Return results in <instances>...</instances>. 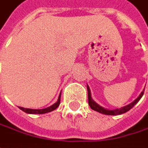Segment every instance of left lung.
I'll return each instance as SVG.
<instances>
[{
	"label": "left lung",
	"instance_id": "1",
	"mask_svg": "<svg viewBox=\"0 0 148 148\" xmlns=\"http://www.w3.org/2000/svg\"><path fill=\"white\" fill-rule=\"evenodd\" d=\"M87 90L88 103H89V106L90 107V108L93 109V110H95V111H97V112H99V113H101V114H107V115H119V114H122L126 113L127 111H129L130 109H131V108L136 104V102H138V101L141 99V97H142L143 94H144V90H143L141 94H140V96H139L135 101H133V102H131L130 104L127 105V106H125V107H123V108H118V109H114V110H108V109H105V108H101V106H99L97 103H96L95 101L92 100V98H91V97H90V88H89L88 86Z\"/></svg>",
	"mask_w": 148,
	"mask_h": 148
}]
</instances>
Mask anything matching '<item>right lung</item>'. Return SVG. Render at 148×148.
Segmentation results:
<instances>
[{"instance_id": "right-lung-1", "label": "right lung", "mask_w": 148, "mask_h": 148, "mask_svg": "<svg viewBox=\"0 0 148 148\" xmlns=\"http://www.w3.org/2000/svg\"><path fill=\"white\" fill-rule=\"evenodd\" d=\"M60 98H61V95L58 97V100L56 103H54L53 105L48 107V108H46L44 109H30V108H22V107H19L21 110H23V112L27 113V114H47V113H49V112H51L53 110H55L60 104Z\"/></svg>"}]
</instances>
